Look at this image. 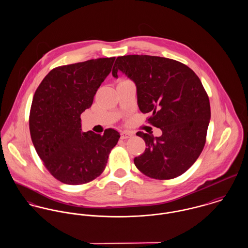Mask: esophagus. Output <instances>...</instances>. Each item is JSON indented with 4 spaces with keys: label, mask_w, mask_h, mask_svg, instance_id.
<instances>
[{
    "label": "esophagus",
    "mask_w": 248,
    "mask_h": 248,
    "mask_svg": "<svg viewBox=\"0 0 248 248\" xmlns=\"http://www.w3.org/2000/svg\"><path fill=\"white\" fill-rule=\"evenodd\" d=\"M134 136V134L130 133V132H127V131H124L121 133V140H127V139H130Z\"/></svg>",
    "instance_id": "1"
}]
</instances>
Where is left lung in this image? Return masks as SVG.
<instances>
[{"mask_svg":"<svg viewBox=\"0 0 248 248\" xmlns=\"http://www.w3.org/2000/svg\"><path fill=\"white\" fill-rule=\"evenodd\" d=\"M118 71L135 82L140 111L151 113L148 123L162 131L158 138L137 133L147 148L135 157V165L155 179L182 175L202 152L211 117L209 98L200 78L178 61L150 55L119 56L113 77L117 78Z\"/></svg>","mask_w":248,"mask_h":248,"instance_id":"obj_1","label":"left lung"}]
</instances>
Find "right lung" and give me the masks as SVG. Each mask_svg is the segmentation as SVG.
I'll use <instances>...</instances> for the list:
<instances>
[{"instance_id":"1","label":"right lung","mask_w":248,"mask_h":248,"mask_svg":"<svg viewBox=\"0 0 248 248\" xmlns=\"http://www.w3.org/2000/svg\"><path fill=\"white\" fill-rule=\"evenodd\" d=\"M115 57L92 59L57 67L36 90L30 113V131L45 167L59 181L79 185L99 177L120 135L81 132V113L111 71Z\"/></svg>"}]
</instances>
